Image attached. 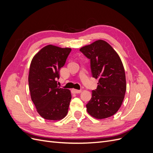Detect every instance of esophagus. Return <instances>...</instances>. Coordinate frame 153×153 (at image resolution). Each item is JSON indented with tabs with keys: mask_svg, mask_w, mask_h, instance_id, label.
Instances as JSON below:
<instances>
[{
	"mask_svg": "<svg viewBox=\"0 0 153 153\" xmlns=\"http://www.w3.org/2000/svg\"><path fill=\"white\" fill-rule=\"evenodd\" d=\"M72 92L73 93H75V94H78V93H80L82 92V90H76V89H73Z\"/></svg>",
	"mask_w": 153,
	"mask_h": 153,
	"instance_id": "obj_1",
	"label": "esophagus"
}]
</instances>
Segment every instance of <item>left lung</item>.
Segmentation results:
<instances>
[{"instance_id":"obj_1","label":"left lung","mask_w":153,"mask_h":153,"mask_svg":"<svg viewBox=\"0 0 153 153\" xmlns=\"http://www.w3.org/2000/svg\"><path fill=\"white\" fill-rule=\"evenodd\" d=\"M90 59L92 77L99 78L96 89L86 105L87 112L96 119L109 117L121 107L126 90V76L119 55L103 40L80 49Z\"/></svg>"}]
</instances>
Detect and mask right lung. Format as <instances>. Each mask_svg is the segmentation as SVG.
<instances>
[{
	"label": "right lung",
	"instance_id": "add662e5",
	"mask_svg": "<svg viewBox=\"0 0 153 153\" xmlns=\"http://www.w3.org/2000/svg\"><path fill=\"white\" fill-rule=\"evenodd\" d=\"M71 51L69 48L47 45L31 61L29 74L31 99L38 114L45 119L61 120L68 112L71 92L58 87L56 80Z\"/></svg>",
	"mask_w": 153,
	"mask_h": 153
}]
</instances>
